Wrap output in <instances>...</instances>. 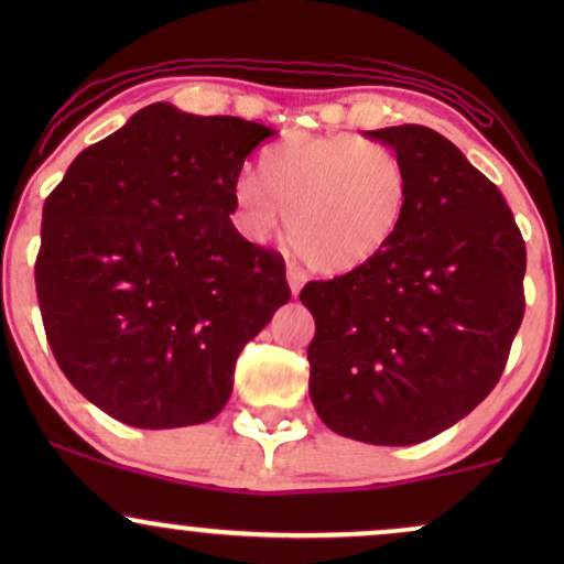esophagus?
Segmentation results:
<instances>
[{
	"label": "esophagus",
	"instance_id": "34e87169",
	"mask_svg": "<svg viewBox=\"0 0 564 564\" xmlns=\"http://www.w3.org/2000/svg\"><path fill=\"white\" fill-rule=\"evenodd\" d=\"M286 278H289V286H291V294H300V289H302V283H304V273H302V268L300 264H289L286 268Z\"/></svg>",
	"mask_w": 564,
	"mask_h": 564
}]
</instances>
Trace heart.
I'll use <instances>...</instances> for the list:
<instances>
[{"mask_svg":"<svg viewBox=\"0 0 564 564\" xmlns=\"http://www.w3.org/2000/svg\"><path fill=\"white\" fill-rule=\"evenodd\" d=\"M246 230L270 238L289 215V246L318 273H349L403 228L411 177L390 145L355 132L289 134L236 183Z\"/></svg>","mask_w":564,"mask_h":564,"instance_id":"obj_1","label":"heart"}]
</instances>
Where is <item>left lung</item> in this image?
Here are the masks:
<instances>
[{"label":"left lung","instance_id":"obj_1","mask_svg":"<svg viewBox=\"0 0 564 564\" xmlns=\"http://www.w3.org/2000/svg\"><path fill=\"white\" fill-rule=\"evenodd\" d=\"M411 177L403 228L364 268L310 281V398L336 435L416 445L475 411L525 315V241L501 191L430 127L366 132Z\"/></svg>","mask_w":564,"mask_h":564}]
</instances>
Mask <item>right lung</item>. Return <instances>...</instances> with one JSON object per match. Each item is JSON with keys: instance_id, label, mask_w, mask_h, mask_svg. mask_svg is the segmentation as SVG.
<instances>
[{"instance_id": "right-lung-1", "label": "right lung", "mask_w": 564, "mask_h": 564, "mask_svg": "<svg viewBox=\"0 0 564 564\" xmlns=\"http://www.w3.org/2000/svg\"><path fill=\"white\" fill-rule=\"evenodd\" d=\"M273 129L153 102L82 151L42 209L36 296L70 384L140 430L204 424L286 264L236 230V183Z\"/></svg>"}]
</instances>
